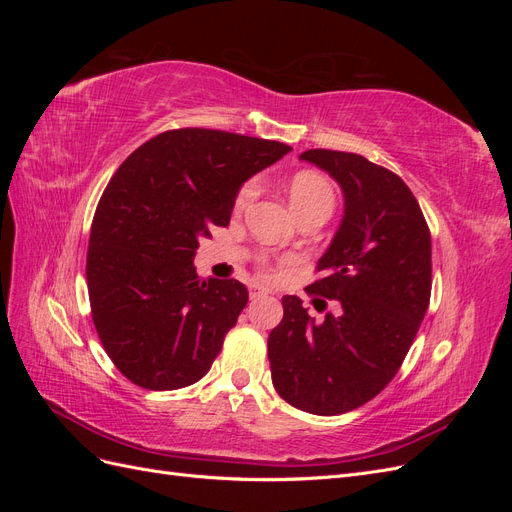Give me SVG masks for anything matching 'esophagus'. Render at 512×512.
<instances>
[{
  "instance_id": "esophagus-1",
  "label": "esophagus",
  "mask_w": 512,
  "mask_h": 512,
  "mask_svg": "<svg viewBox=\"0 0 512 512\" xmlns=\"http://www.w3.org/2000/svg\"><path fill=\"white\" fill-rule=\"evenodd\" d=\"M262 294H267V288H262V286H250V299H258V297H262Z\"/></svg>"
}]
</instances>
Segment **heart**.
Returning a JSON list of instances; mask_svg holds the SVG:
<instances>
[{"label":"heart","mask_w":512,"mask_h":512,"mask_svg":"<svg viewBox=\"0 0 512 512\" xmlns=\"http://www.w3.org/2000/svg\"><path fill=\"white\" fill-rule=\"evenodd\" d=\"M256 194H258V183L254 179L245 181L235 196V211L241 213L250 207L254 203ZM288 196L299 218H303L307 213H324L329 218L335 209V190L331 181L324 179L318 173H312V170H301V173H297L290 179ZM260 269L265 275L273 273V267L269 265L267 258H260Z\"/></svg>","instance_id":"b5f03b06"}]
</instances>
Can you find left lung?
I'll list each match as a JSON object with an SVG mask.
<instances>
[{"mask_svg": "<svg viewBox=\"0 0 512 512\" xmlns=\"http://www.w3.org/2000/svg\"><path fill=\"white\" fill-rule=\"evenodd\" d=\"M301 160L342 185L344 222L320 260L307 294L339 303L316 324L297 297L269 335L275 391L320 416L374 399L404 363L431 297V235L408 185L363 156L309 149ZM327 303V301H324Z\"/></svg>", "mask_w": 512, "mask_h": 512, "instance_id": "1", "label": "left lung"}]
</instances>
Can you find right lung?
I'll use <instances>...</instances> for the list:
<instances>
[{"label": "right lung", "mask_w": 512, "mask_h": 512, "mask_svg": "<svg viewBox=\"0 0 512 512\" xmlns=\"http://www.w3.org/2000/svg\"><path fill=\"white\" fill-rule=\"evenodd\" d=\"M288 151L265 138L179 128L115 170L91 222L87 290L106 354L136 386L183 389L220 354L247 288L200 280L198 237L228 226L241 183Z\"/></svg>", "instance_id": "obj_1"}]
</instances>
